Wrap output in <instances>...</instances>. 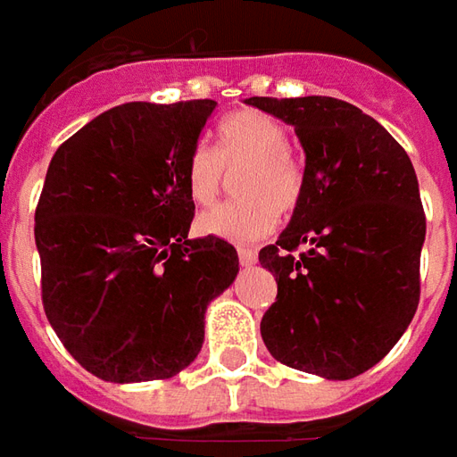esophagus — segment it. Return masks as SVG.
<instances>
[{"label": "esophagus", "mask_w": 457, "mask_h": 457, "mask_svg": "<svg viewBox=\"0 0 457 457\" xmlns=\"http://www.w3.org/2000/svg\"><path fill=\"white\" fill-rule=\"evenodd\" d=\"M238 262L244 266L256 264V251L249 249V246H238Z\"/></svg>", "instance_id": "esophagus-1"}]
</instances>
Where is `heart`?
Listing matches in <instances>:
<instances>
[{"label": "heart", "instance_id": "1", "mask_svg": "<svg viewBox=\"0 0 457 457\" xmlns=\"http://www.w3.org/2000/svg\"><path fill=\"white\" fill-rule=\"evenodd\" d=\"M231 204L198 216L195 228L236 244L259 241L277 228L278 213H292L304 195V168L289 150V133L262 110H238L219 125L216 148L198 143L186 161V191L195 206L216 204L226 170L236 173Z\"/></svg>", "mask_w": 457, "mask_h": 457}]
</instances>
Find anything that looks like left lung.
<instances>
[{"label":"left lung","mask_w":457,"mask_h":457,"mask_svg":"<svg viewBox=\"0 0 457 457\" xmlns=\"http://www.w3.org/2000/svg\"><path fill=\"white\" fill-rule=\"evenodd\" d=\"M294 125L307 153L304 195L259 262L277 278L262 317L271 357L327 379L367 372L420 302L425 211L405 148L337 97H249Z\"/></svg>","instance_id":"obj_1"}]
</instances>
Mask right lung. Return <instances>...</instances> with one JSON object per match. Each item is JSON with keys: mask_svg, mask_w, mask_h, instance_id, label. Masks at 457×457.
Segmentation results:
<instances>
[{"mask_svg": "<svg viewBox=\"0 0 457 457\" xmlns=\"http://www.w3.org/2000/svg\"><path fill=\"white\" fill-rule=\"evenodd\" d=\"M216 103H125L52 155L35 211L42 307L64 350L105 382L179 375L204 345L208 302L236 249L188 238L186 161Z\"/></svg>", "mask_w": 457, "mask_h": 457, "instance_id": "obj_1", "label": "right lung"}]
</instances>
